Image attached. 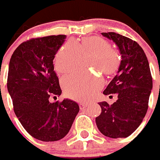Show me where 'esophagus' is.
<instances>
[{
	"label": "esophagus",
	"mask_w": 160,
	"mask_h": 160,
	"mask_svg": "<svg viewBox=\"0 0 160 160\" xmlns=\"http://www.w3.org/2000/svg\"><path fill=\"white\" fill-rule=\"evenodd\" d=\"M87 106H88V104L85 103V102H81V103H79V107L81 110H83V109L86 108Z\"/></svg>",
	"instance_id": "34e87169"
}]
</instances>
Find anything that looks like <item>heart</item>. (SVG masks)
Returning <instances> with one entry per match:
<instances>
[{"mask_svg":"<svg viewBox=\"0 0 160 160\" xmlns=\"http://www.w3.org/2000/svg\"><path fill=\"white\" fill-rule=\"evenodd\" d=\"M92 56L90 66L106 74L117 70L120 63L118 52L110 48L108 41L100 37H88L81 42L70 40L60 48L54 60L55 68L60 73H68L76 68L82 57ZM104 85L101 76L92 73L76 74L63 78L62 86L69 98L85 101L96 95Z\"/></svg>","mask_w":160,"mask_h":160,"instance_id":"heart-1","label":"heart"}]
</instances>
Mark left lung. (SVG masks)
<instances>
[{
	"label": "left lung",
	"instance_id": "obj_1",
	"mask_svg": "<svg viewBox=\"0 0 160 160\" xmlns=\"http://www.w3.org/2000/svg\"><path fill=\"white\" fill-rule=\"evenodd\" d=\"M118 46L121 61L116 76L103 91L118 95L111 105L99 102L102 109L96 118L98 129L112 138H127L138 128L148 110L152 78L145 52L138 43L116 32H102Z\"/></svg>",
	"mask_w": 160,
	"mask_h": 160
}]
</instances>
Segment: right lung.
I'll return each mask as SVG.
<instances>
[{"label": "right lung", "mask_w": 160, "mask_h": 160, "mask_svg": "<svg viewBox=\"0 0 160 160\" xmlns=\"http://www.w3.org/2000/svg\"><path fill=\"white\" fill-rule=\"evenodd\" d=\"M66 37L49 36L22 42L9 63L7 86L15 115L30 135L42 142L63 138L79 112L72 99L50 101L62 92L53 61Z\"/></svg>", "instance_id": "obj_1"}]
</instances>
